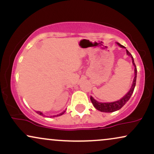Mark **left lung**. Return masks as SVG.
Masks as SVG:
<instances>
[{"label":"left lung","mask_w":154,"mask_h":154,"mask_svg":"<svg viewBox=\"0 0 154 154\" xmlns=\"http://www.w3.org/2000/svg\"><path fill=\"white\" fill-rule=\"evenodd\" d=\"M118 45H119L120 47L125 48L123 45H120L119 43H118ZM127 54H128V56H131L132 60V63H133V65L135 66V77H134L132 87H131V88H130V91H129L128 93H127V94L125 95L122 98V99L117 100V101L112 102V103H100V102L96 101V100H95L94 98H93V97L91 96V100L92 103L93 104V106H94V107L95 108V109H98V110H99L100 111H102V112H114V111L119 110V109H121V108L128 101L129 99L130 98V97H131L132 93H133L134 89H135V84H136V77H137V68H136L135 62H134V59H133V57H132V54H130V53L129 52L128 50H127Z\"/></svg>","instance_id":"obj_1"}]
</instances>
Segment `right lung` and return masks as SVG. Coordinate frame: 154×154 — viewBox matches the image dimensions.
Returning a JSON list of instances; mask_svg holds the SVG:
<instances>
[{"label": "right lung", "instance_id": "right-lung-1", "mask_svg": "<svg viewBox=\"0 0 154 154\" xmlns=\"http://www.w3.org/2000/svg\"><path fill=\"white\" fill-rule=\"evenodd\" d=\"M36 112L37 113H38V114H40V115H43V113H42V112H40V111H36ZM65 112V111H63V112H61V114H59V115H56V116H53V117H55V116H61V115H62V114H63V113H64Z\"/></svg>", "mask_w": 154, "mask_h": 154}]
</instances>
